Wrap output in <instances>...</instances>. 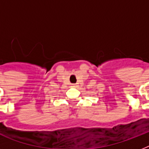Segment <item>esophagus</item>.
Returning a JSON list of instances; mask_svg holds the SVG:
<instances>
[{
	"mask_svg": "<svg viewBox=\"0 0 149 149\" xmlns=\"http://www.w3.org/2000/svg\"><path fill=\"white\" fill-rule=\"evenodd\" d=\"M72 87H76V86H77V84H72Z\"/></svg>",
	"mask_w": 149,
	"mask_h": 149,
	"instance_id": "esophagus-1",
	"label": "esophagus"
}]
</instances>
